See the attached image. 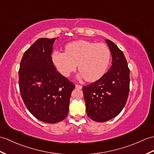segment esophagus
<instances>
[{
    "label": "esophagus",
    "mask_w": 154,
    "mask_h": 154,
    "mask_svg": "<svg viewBox=\"0 0 154 154\" xmlns=\"http://www.w3.org/2000/svg\"><path fill=\"white\" fill-rule=\"evenodd\" d=\"M75 87L77 89H81L82 88V86L79 85H75Z\"/></svg>",
    "instance_id": "1"
}]
</instances>
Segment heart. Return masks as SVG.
<instances>
[{
  "instance_id": "b5f03b06",
  "label": "heart",
  "mask_w": 154,
  "mask_h": 154,
  "mask_svg": "<svg viewBox=\"0 0 154 154\" xmlns=\"http://www.w3.org/2000/svg\"><path fill=\"white\" fill-rule=\"evenodd\" d=\"M110 58V51L105 44L85 40L70 42L66 46L65 52L55 51L52 54L54 65L62 75L69 77L79 66V76L89 82L104 75Z\"/></svg>"
}]
</instances>
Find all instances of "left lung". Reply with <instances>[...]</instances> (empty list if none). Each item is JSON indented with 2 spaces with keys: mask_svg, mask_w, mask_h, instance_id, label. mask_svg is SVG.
<instances>
[{
  "mask_svg": "<svg viewBox=\"0 0 154 154\" xmlns=\"http://www.w3.org/2000/svg\"><path fill=\"white\" fill-rule=\"evenodd\" d=\"M106 42L112 54V66L100 79L83 87L87 113L96 122H105L119 115L129 92L130 70L124 54L112 41L106 39Z\"/></svg>",
  "mask_w": 154,
  "mask_h": 154,
  "instance_id": "obj_1",
  "label": "left lung"
}]
</instances>
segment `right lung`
<instances>
[{
	"label": "right lung",
	"instance_id": "1",
	"mask_svg": "<svg viewBox=\"0 0 154 154\" xmlns=\"http://www.w3.org/2000/svg\"><path fill=\"white\" fill-rule=\"evenodd\" d=\"M56 38H41L24 52L19 69V87L25 105L37 119L47 123L63 120L75 86L58 73L51 54Z\"/></svg>",
	"mask_w": 154,
	"mask_h": 154
}]
</instances>
